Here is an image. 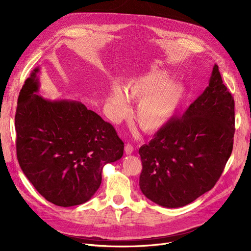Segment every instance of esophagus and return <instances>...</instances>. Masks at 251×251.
<instances>
[{"label": "esophagus", "instance_id": "obj_1", "mask_svg": "<svg viewBox=\"0 0 251 251\" xmlns=\"http://www.w3.org/2000/svg\"><path fill=\"white\" fill-rule=\"evenodd\" d=\"M124 150H125V153H126L127 155H130V154H132V153H133V151H134V148L132 147V145H130V144H127V145L125 146V148H124Z\"/></svg>", "mask_w": 251, "mask_h": 251}]
</instances>
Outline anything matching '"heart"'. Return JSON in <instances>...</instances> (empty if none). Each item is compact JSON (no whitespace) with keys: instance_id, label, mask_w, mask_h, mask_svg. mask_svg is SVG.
Segmentation results:
<instances>
[{"instance_id":"obj_1","label":"heart","mask_w":251,"mask_h":251,"mask_svg":"<svg viewBox=\"0 0 251 251\" xmlns=\"http://www.w3.org/2000/svg\"><path fill=\"white\" fill-rule=\"evenodd\" d=\"M124 91L119 86L110 89L108 103L111 109L121 117L128 110L127 99L137 102L134 119L145 131H157L170 123L186 92L182 83L174 81L171 73L162 69H152L130 79Z\"/></svg>"}]
</instances>
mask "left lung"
<instances>
[{
	"label": "left lung",
	"mask_w": 251,
	"mask_h": 251,
	"mask_svg": "<svg viewBox=\"0 0 251 251\" xmlns=\"http://www.w3.org/2000/svg\"><path fill=\"white\" fill-rule=\"evenodd\" d=\"M235 101L213 67L209 86L182 118H173L140 148L147 199L179 208L211 190L233 151Z\"/></svg>",
	"instance_id": "obj_1"
}]
</instances>
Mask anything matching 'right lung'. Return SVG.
I'll return each instance as SVG.
<instances>
[{
    "label": "right lung",
    "mask_w": 251,
    "mask_h": 251,
    "mask_svg": "<svg viewBox=\"0 0 251 251\" xmlns=\"http://www.w3.org/2000/svg\"><path fill=\"white\" fill-rule=\"evenodd\" d=\"M35 68L23 86L15 115L17 160L25 177L53 205L71 207L98 190L102 169L123 156L113 125L79 101L37 95Z\"/></svg>",
    "instance_id": "add662e5"
}]
</instances>
